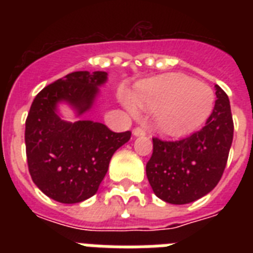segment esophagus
Wrapping results in <instances>:
<instances>
[{
  "label": "esophagus",
  "mask_w": 253,
  "mask_h": 253,
  "mask_svg": "<svg viewBox=\"0 0 253 253\" xmlns=\"http://www.w3.org/2000/svg\"><path fill=\"white\" fill-rule=\"evenodd\" d=\"M132 135H134V136H144V135H146V131L143 130L142 127H135L134 130H132Z\"/></svg>",
  "instance_id": "obj_1"
}]
</instances>
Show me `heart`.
Masks as SVG:
<instances>
[{
    "instance_id": "b5f03b06",
    "label": "heart",
    "mask_w": 253,
    "mask_h": 253,
    "mask_svg": "<svg viewBox=\"0 0 253 253\" xmlns=\"http://www.w3.org/2000/svg\"><path fill=\"white\" fill-rule=\"evenodd\" d=\"M131 113L136 107L152 111L155 128L168 136L181 138L202 127L211 115L215 94L202 81L180 73H168L136 84L131 98H125Z\"/></svg>"
}]
</instances>
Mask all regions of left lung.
Instances as JSON below:
<instances>
[{
    "instance_id": "1",
    "label": "left lung",
    "mask_w": 253,
    "mask_h": 253,
    "mask_svg": "<svg viewBox=\"0 0 253 253\" xmlns=\"http://www.w3.org/2000/svg\"><path fill=\"white\" fill-rule=\"evenodd\" d=\"M216 101L206 126L189 138L164 142L154 138L147 178L154 193L172 205L200 200L219 182L234 136L230 99L215 85Z\"/></svg>"
}]
</instances>
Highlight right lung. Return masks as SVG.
Wrapping results in <instances>:
<instances>
[{
  "label": "right lung",
  "mask_w": 253,
  "mask_h": 253,
  "mask_svg": "<svg viewBox=\"0 0 253 253\" xmlns=\"http://www.w3.org/2000/svg\"><path fill=\"white\" fill-rule=\"evenodd\" d=\"M107 81L102 71H79L38 93L26 119L25 143L29 172L45 196L61 204H79L94 196L109 169L111 156L131 138L130 131L113 132L86 119L68 122L59 105L76 117L89 111Z\"/></svg>",
  "instance_id": "obj_1"
}]
</instances>
